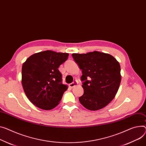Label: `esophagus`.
<instances>
[{"label":"esophagus","mask_w":146,"mask_h":146,"mask_svg":"<svg viewBox=\"0 0 146 146\" xmlns=\"http://www.w3.org/2000/svg\"><path fill=\"white\" fill-rule=\"evenodd\" d=\"M77 84H78V83H77L76 81H74V82L70 84L69 85V86H70V87H71V88H72L75 87V86H76V85H77Z\"/></svg>","instance_id":"34e87169"}]
</instances>
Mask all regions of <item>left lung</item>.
I'll return each instance as SVG.
<instances>
[{
	"mask_svg": "<svg viewBox=\"0 0 146 146\" xmlns=\"http://www.w3.org/2000/svg\"><path fill=\"white\" fill-rule=\"evenodd\" d=\"M72 56L82 72L84 93L79 98L80 103L90 110L104 108L114 99L119 88V62L112 55L96 51Z\"/></svg>",
	"mask_w": 146,
	"mask_h": 146,
	"instance_id": "obj_1",
	"label": "left lung"
}]
</instances>
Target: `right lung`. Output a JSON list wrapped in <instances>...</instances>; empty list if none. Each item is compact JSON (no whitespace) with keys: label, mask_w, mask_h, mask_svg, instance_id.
Instances as JSON below:
<instances>
[{"label":"right lung","mask_w":146,"mask_h":146,"mask_svg":"<svg viewBox=\"0 0 146 146\" xmlns=\"http://www.w3.org/2000/svg\"><path fill=\"white\" fill-rule=\"evenodd\" d=\"M68 53L51 50L31 55L22 65L21 84L30 101L43 110H51L59 104L68 86L61 83L58 70Z\"/></svg>","instance_id":"right-lung-1"}]
</instances>
